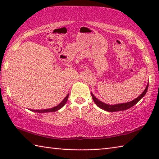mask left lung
<instances>
[{"instance_id":"1","label":"left lung","mask_w":159,"mask_h":159,"mask_svg":"<svg viewBox=\"0 0 159 159\" xmlns=\"http://www.w3.org/2000/svg\"><path fill=\"white\" fill-rule=\"evenodd\" d=\"M148 88V84L146 87V89L143 91V92L141 94V95L137 98L133 100H132L131 102H128L126 103H121V104H114V105H109V104H107L101 102L99 100H98L96 98L93 96L92 93H91V95L92 96V98L94 101V102L96 104V105L100 107V109L105 110L107 111H109V112H116V111H124L128 109L129 108L133 107L134 104H136L142 98L145 96V94L146 93Z\"/></svg>"}]
</instances>
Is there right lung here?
<instances>
[{
    "mask_svg": "<svg viewBox=\"0 0 159 159\" xmlns=\"http://www.w3.org/2000/svg\"><path fill=\"white\" fill-rule=\"evenodd\" d=\"M68 97H69V94H67L66 96V97L63 100V101L61 102L59 105H57L55 107L51 108V109H43V110H33V111H35V112L37 113H48V112H55V111H58L59 109H60L61 108H62L64 105H65L67 99H68Z\"/></svg>",
    "mask_w": 159,
    "mask_h": 159,
    "instance_id": "right-lung-1",
    "label": "right lung"
}]
</instances>
